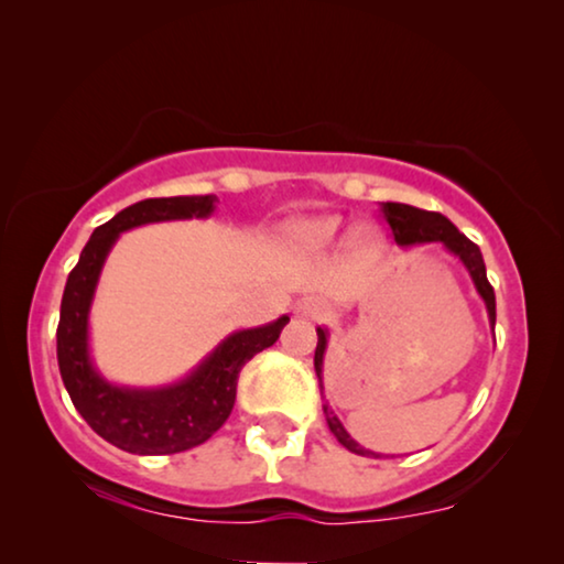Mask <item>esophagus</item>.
Here are the masks:
<instances>
[{
    "mask_svg": "<svg viewBox=\"0 0 564 564\" xmlns=\"http://www.w3.org/2000/svg\"><path fill=\"white\" fill-rule=\"evenodd\" d=\"M295 315L303 321H323L328 315V305L323 300L305 297L303 303L295 305Z\"/></svg>",
    "mask_w": 564,
    "mask_h": 564,
    "instance_id": "obj_1",
    "label": "esophagus"
}]
</instances>
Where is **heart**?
<instances>
[{
    "label": "heart",
    "instance_id": "heart-1",
    "mask_svg": "<svg viewBox=\"0 0 564 564\" xmlns=\"http://www.w3.org/2000/svg\"><path fill=\"white\" fill-rule=\"evenodd\" d=\"M336 230H338L336 218H313V220L292 223L288 228V236L292 243L305 246V249H321V246H328L334 241ZM357 241L372 246L377 243V236L369 234V230H361V234H357Z\"/></svg>",
    "mask_w": 564,
    "mask_h": 564
}]
</instances>
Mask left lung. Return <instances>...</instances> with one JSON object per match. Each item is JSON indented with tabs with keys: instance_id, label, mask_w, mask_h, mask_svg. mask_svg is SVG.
<instances>
[{
	"instance_id": "8db88e82",
	"label": "left lung",
	"mask_w": 564,
	"mask_h": 564,
	"mask_svg": "<svg viewBox=\"0 0 564 564\" xmlns=\"http://www.w3.org/2000/svg\"><path fill=\"white\" fill-rule=\"evenodd\" d=\"M382 213L390 223L392 236H395L398 246L408 249V246L436 241V243H442L446 251L454 253L462 264H465V269L475 282L477 295L482 297L485 307H488L490 326L496 328V292H492V288H490L488 274H485V261H482L480 249H477V246L469 241L465 234H459V230L454 228V223L449 218H444L442 213L419 210V207L403 205V203H382ZM326 346H328V330L318 328V346H315V375H318L321 388H323V377H321L323 375V354H326ZM323 413H326V423H328L330 434L338 438V444H344L346 449L354 454H361V457H382V454L365 449V446L354 442L351 434L344 429V423L338 421V415L330 411L328 403H323Z\"/></svg>"
}]
</instances>
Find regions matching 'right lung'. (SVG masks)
Returning a JSON list of instances; mask_svg holds the SVG:
<instances>
[{
  "label": "right lung",
  "mask_w": 564,
  "mask_h": 564,
  "mask_svg": "<svg viewBox=\"0 0 564 564\" xmlns=\"http://www.w3.org/2000/svg\"><path fill=\"white\" fill-rule=\"evenodd\" d=\"M215 203V195H189L141 199L126 207L95 228L66 280L56 330L61 380L82 419L122 452L176 454L207 442L234 411L238 372L253 354L269 349L290 323V315H282L267 326L234 330L187 377L161 388H128L99 375L89 351V311L115 241L149 223L210 218Z\"/></svg>",
  "instance_id": "add662e5"
}]
</instances>
